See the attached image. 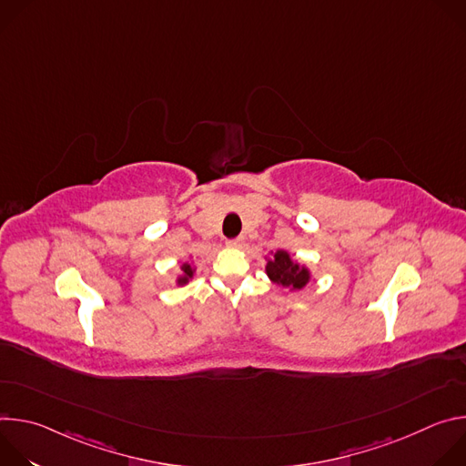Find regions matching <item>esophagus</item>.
<instances>
[{"label":"esophagus","mask_w":466,"mask_h":466,"mask_svg":"<svg viewBox=\"0 0 466 466\" xmlns=\"http://www.w3.org/2000/svg\"><path fill=\"white\" fill-rule=\"evenodd\" d=\"M227 245H228V247H232V248H241V247L245 245V238H236V239H228V241H227Z\"/></svg>","instance_id":"esophagus-1"}]
</instances>
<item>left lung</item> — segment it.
Returning <instances> with one entry per match:
<instances>
[{
    "label": "left lung",
    "mask_w": 466,
    "mask_h": 466,
    "mask_svg": "<svg viewBox=\"0 0 466 466\" xmlns=\"http://www.w3.org/2000/svg\"><path fill=\"white\" fill-rule=\"evenodd\" d=\"M265 275L277 286H282L286 289L300 291L311 282V269L306 263L295 259L288 250L279 248L277 252H269L265 256Z\"/></svg>",
    "instance_id": "8db88e82"
}]
</instances>
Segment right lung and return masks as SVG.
Masks as SVG:
<instances>
[{
  "label": "right lung",
  "instance_id": "add662e5",
  "mask_svg": "<svg viewBox=\"0 0 466 466\" xmlns=\"http://www.w3.org/2000/svg\"><path fill=\"white\" fill-rule=\"evenodd\" d=\"M195 273H197V265H195V261H191V256H189V259L187 261H182L180 263V273H178V277H177V286L178 288H182V286H187L193 279H195Z\"/></svg>",
  "mask_w": 466,
  "mask_h": 466
}]
</instances>
